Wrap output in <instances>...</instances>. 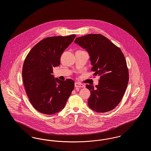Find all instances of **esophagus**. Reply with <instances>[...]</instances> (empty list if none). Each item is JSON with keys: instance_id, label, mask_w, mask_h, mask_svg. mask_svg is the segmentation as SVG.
<instances>
[{"instance_id": "34e87169", "label": "esophagus", "mask_w": 151, "mask_h": 151, "mask_svg": "<svg viewBox=\"0 0 151 151\" xmlns=\"http://www.w3.org/2000/svg\"><path fill=\"white\" fill-rule=\"evenodd\" d=\"M75 86L76 87V88H84L85 86L83 84L80 83H78V82H76L75 83Z\"/></svg>"}]
</instances>
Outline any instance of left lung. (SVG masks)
Wrapping results in <instances>:
<instances>
[{
	"label": "left lung",
	"instance_id": "1",
	"mask_svg": "<svg viewBox=\"0 0 151 151\" xmlns=\"http://www.w3.org/2000/svg\"><path fill=\"white\" fill-rule=\"evenodd\" d=\"M75 43L86 49L94 75L100 76L99 84L86 85L91 92L88 105L92 110L106 113L119 104L129 80V71L122 50L100 34H89L76 38Z\"/></svg>",
	"mask_w": 151,
	"mask_h": 151
}]
</instances>
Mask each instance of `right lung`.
I'll return each instance as SVG.
<instances>
[{
    "label": "right lung",
    "mask_w": 151,
    "mask_h": 151,
    "mask_svg": "<svg viewBox=\"0 0 151 151\" xmlns=\"http://www.w3.org/2000/svg\"><path fill=\"white\" fill-rule=\"evenodd\" d=\"M75 37L45 38L30 50L24 60L22 75L25 89L31 104L41 113L50 115L61 111L73 90L72 79L62 81L52 73Z\"/></svg>",
    "instance_id": "add662e5"
}]
</instances>
